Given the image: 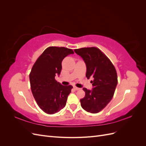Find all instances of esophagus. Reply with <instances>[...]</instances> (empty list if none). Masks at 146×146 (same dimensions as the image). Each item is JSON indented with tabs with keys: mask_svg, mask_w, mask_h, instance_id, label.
Returning <instances> with one entry per match:
<instances>
[{
	"mask_svg": "<svg viewBox=\"0 0 146 146\" xmlns=\"http://www.w3.org/2000/svg\"><path fill=\"white\" fill-rule=\"evenodd\" d=\"M74 90H76V91H78V90H80V88H77V87H76V86H74Z\"/></svg>",
	"mask_w": 146,
	"mask_h": 146,
	"instance_id": "34e87169",
	"label": "esophagus"
}]
</instances>
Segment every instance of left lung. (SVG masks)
I'll use <instances>...</instances> for the list:
<instances>
[{
	"instance_id": "left-lung-1",
	"label": "left lung",
	"mask_w": 146,
	"mask_h": 146,
	"mask_svg": "<svg viewBox=\"0 0 146 146\" xmlns=\"http://www.w3.org/2000/svg\"><path fill=\"white\" fill-rule=\"evenodd\" d=\"M86 66V77H91L92 90L83 88L85 96L80 99L82 107L91 113L102 110L112 99L117 84V72L114 65L99 48L94 47L75 49Z\"/></svg>"
}]
</instances>
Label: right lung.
<instances>
[{"label":"right lung","instance_id":"1","mask_svg":"<svg viewBox=\"0 0 146 146\" xmlns=\"http://www.w3.org/2000/svg\"><path fill=\"white\" fill-rule=\"evenodd\" d=\"M74 51L63 47H48L33 64L29 75L30 87L36 103L44 112L53 114L60 111L66 104L71 85L63 86L55 80L60 74L61 62Z\"/></svg>","mask_w":146,"mask_h":146}]
</instances>
